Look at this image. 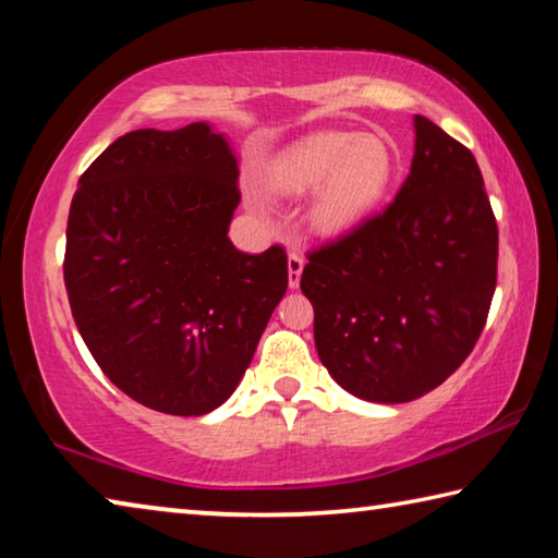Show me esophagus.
Returning a JSON list of instances; mask_svg holds the SVG:
<instances>
[{
  "label": "esophagus",
  "mask_w": 558,
  "mask_h": 558,
  "mask_svg": "<svg viewBox=\"0 0 558 558\" xmlns=\"http://www.w3.org/2000/svg\"><path fill=\"white\" fill-rule=\"evenodd\" d=\"M302 268H305V258H302L298 251H290V253H288V286H290L292 290H295V288L300 286Z\"/></svg>",
  "instance_id": "esophagus-1"
}]
</instances>
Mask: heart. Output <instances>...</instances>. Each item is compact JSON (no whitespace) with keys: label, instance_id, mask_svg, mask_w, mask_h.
I'll return each mask as SVG.
<instances>
[{"label":"heart","instance_id":"heart-1","mask_svg":"<svg viewBox=\"0 0 558 558\" xmlns=\"http://www.w3.org/2000/svg\"><path fill=\"white\" fill-rule=\"evenodd\" d=\"M393 172L396 153L386 137L323 130L292 140L268 157L258 186L272 196H302L315 189L310 226L323 235H339L376 209Z\"/></svg>","mask_w":558,"mask_h":558}]
</instances>
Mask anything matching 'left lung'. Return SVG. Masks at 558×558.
<instances>
[{"label": "left lung", "instance_id": "obj_1", "mask_svg": "<svg viewBox=\"0 0 558 558\" xmlns=\"http://www.w3.org/2000/svg\"><path fill=\"white\" fill-rule=\"evenodd\" d=\"M411 174L386 211L310 253L315 347L356 399L405 403L475 347L497 282V221L468 147L415 116Z\"/></svg>", "mask_w": 558, "mask_h": 558}]
</instances>
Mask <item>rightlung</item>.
Here are the masks:
<instances>
[{
  "mask_svg": "<svg viewBox=\"0 0 558 558\" xmlns=\"http://www.w3.org/2000/svg\"><path fill=\"white\" fill-rule=\"evenodd\" d=\"M239 202V159L209 122L128 132L78 179L71 313L102 374L147 409H219L286 295L280 245L248 256L231 243Z\"/></svg>",
  "mask_w": 558,
  "mask_h": 558,
  "instance_id": "obj_1",
  "label": "right lung"
}]
</instances>
